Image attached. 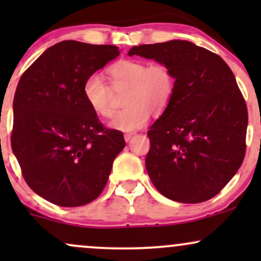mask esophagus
Returning <instances> with one entry per match:
<instances>
[{"mask_svg":"<svg viewBox=\"0 0 261 261\" xmlns=\"http://www.w3.org/2000/svg\"><path fill=\"white\" fill-rule=\"evenodd\" d=\"M135 135H136V134H134V133L125 134V135H124V139H125V141H126V142H128V141H130L131 139H133V137L135 136Z\"/></svg>","mask_w":261,"mask_h":261,"instance_id":"1","label":"esophagus"}]
</instances>
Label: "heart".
I'll return each instance as SVG.
<instances>
[{
    "mask_svg": "<svg viewBox=\"0 0 261 261\" xmlns=\"http://www.w3.org/2000/svg\"><path fill=\"white\" fill-rule=\"evenodd\" d=\"M113 88H126L122 104L125 107L114 114L109 126L131 133L143 127L152 113L160 114L168 107L175 89V76L168 65L141 60H121L109 68ZM86 103L97 115H112L110 88L100 74L93 73L83 83Z\"/></svg>",
    "mask_w": 261,
    "mask_h": 261,
    "instance_id": "b5f03b06",
    "label": "heart"
}]
</instances>
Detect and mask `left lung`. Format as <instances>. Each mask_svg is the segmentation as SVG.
Instances as JSON below:
<instances>
[{"instance_id": "8db88e82", "label": "left lung", "mask_w": 261, "mask_h": 261, "mask_svg": "<svg viewBox=\"0 0 261 261\" xmlns=\"http://www.w3.org/2000/svg\"><path fill=\"white\" fill-rule=\"evenodd\" d=\"M137 55L168 65L175 89L147 133L149 179L163 196L199 203L217 195L245 154L248 110L228 65L187 40L139 45Z\"/></svg>"}]
</instances>
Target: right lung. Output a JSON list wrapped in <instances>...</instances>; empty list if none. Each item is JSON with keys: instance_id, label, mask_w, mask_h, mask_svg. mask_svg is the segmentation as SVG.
Here are the masks:
<instances>
[{"instance_id": "1", "label": "right lung", "mask_w": 261, "mask_h": 261, "mask_svg": "<svg viewBox=\"0 0 261 261\" xmlns=\"http://www.w3.org/2000/svg\"><path fill=\"white\" fill-rule=\"evenodd\" d=\"M119 54L115 45L65 40L45 50L18 82L12 151L29 188L55 205L76 207L97 199L126 145L83 97L87 77Z\"/></svg>"}]
</instances>
